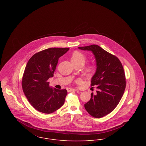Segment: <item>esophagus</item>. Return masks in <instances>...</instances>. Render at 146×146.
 Returning a JSON list of instances; mask_svg holds the SVG:
<instances>
[{
  "label": "esophagus",
  "instance_id": "1",
  "mask_svg": "<svg viewBox=\"0 0 146 146\" xmlns=\"http://www.w3.org/2000/svg\"><path fill=\"white\" fill-rule=\"evenodd\" d=\"M67 90L68 92H78L77 90L72 89V88H67Z\"/></svg>",
  "mask_w": 146,
  "mask_h": 146
}]
</instances>
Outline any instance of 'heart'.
I'll return each mask as SVG.
<instances>
[{"label":"heart","instance_id":"obj_1","mask_svg":"<svg viewBox=\"0 0 146 146\" xmlns=\"http://www.w3.org/2000/svg\"><path fill=\"white\" fill-rule=\"evenodd\" d=\"M85 60V57L82 53L79 51H75L73 53L71 57V61L74 62H82L84 63ZM95 66L94 65H91L88 67V71L91 72L94 70Z\"/></svg>","mask_w":146,"mask_h":146}]
</instances>
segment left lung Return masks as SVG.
Here are the masks:
<instances>
[{"label":"left lung","instance_id":"8db88e82","mask_svg":"<svg viewBox=\"0 0 146 146\" xmlns=\"http://www.w3.org/2000/svg\"><path fill=\"white\" fill-rule=\"evenodd\" d=\"M90 50L94 55L97 70L92 78L91 86L98 90L96 95L84 104L86 111L93 117L101 118L111 112L120 102L126 87L125 72L119 58L97 45L79 46Z\"/></svg>","mask_w":146,"mask_h":146}]
</instances>
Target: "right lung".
<instances>
[{"instance_id":"right-lung-1","label":"right lung","mask_w":146,"mask_h":146,"mask_svg":"<svg viewBox=\"0 0 146 146\" xmlns=\"http://www.w3.org/2000/svg\"><path fill=\"white\" fill-rule=\"evenodd\" d=\"M69 48H49L34 54L27 63L22 79L23 93L36 110L49 114L62 107L67 90L52 88L48 80L53 76L58 59Z\"/></svg>"}]
</instances>
